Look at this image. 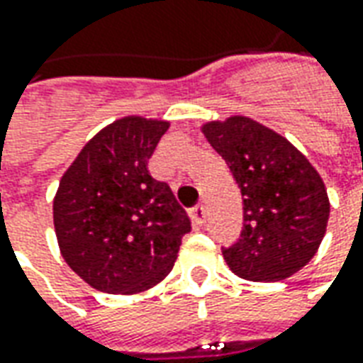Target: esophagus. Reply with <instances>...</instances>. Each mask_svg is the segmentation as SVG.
I'll list each match as a JSON object with an SVG mask.
<instances>
[{
	"label": "esophagus",
	"instance_id": "esophagus-1",
	"mask_svg": "<svg viewBox=\"0 0 363 363\" xmlns=\"http://www.w3.org/2000/svg\"><path fill=\"white\" fill-rule=\"evenodd\" d=\"M190 216L194 220V224L196 225H202L206 222V208L204 204H196V206L190 210Z\"/></svg>",
	"mask_w": 363,
	"mask_h": 363
}]
</instances>
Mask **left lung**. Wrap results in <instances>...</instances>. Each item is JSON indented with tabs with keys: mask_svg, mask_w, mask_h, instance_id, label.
<instances>
[{
	"mask_svg": "<svg viewBox=\"0 0 363 363\" xmlns=\"http://www.w3.org/2000/svg\"><path fill=\"white\" fill-rule=\"evenodd\" d=\"M242 190V238L222 250L238 277L273 283L295 275L326 234L330 200L323 177L287 138L247 116L200 125Z\"/></svg>",
	"mask_w": 363,
	"mask_h": 363,
	"instance_id": "8db88e82",
	"label": "left lung"
}]
</instances>
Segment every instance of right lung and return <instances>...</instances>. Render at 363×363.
Wrapping results in <instances>:
<instances>
[{
  "label": "right lung",
  "mask_w": 363,
  "mask_h": 363,
  "mask_svg": "<svg viewBox=\"0 0 363 363\" xmlns=\"http://www.w3.org/2000/svg\"><path fill=\"white\" fill-rule=\"evenodd\" d=\"M171 121L125 116L94 135L52 200L58 250L90 287L111 295L153 289L173 269L190 222L147 163Z\"/></svg>",
  "instance_id": "add662e5"
}]
</instances>
